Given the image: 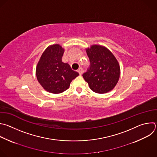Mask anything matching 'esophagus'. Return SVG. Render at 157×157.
Instances as JSON below:
<instances>
[{
  "label": "esophagus",
  "instance_id": "1",
  "mask_svg": "<svg viewBox=\"0 0 157 157\" xmlns=\"http://www.w3.org/2000/svg\"><path fill=\"white\" fill-rule=\"evenodd\" d=\"M78 73H79V75H81L82 74V73H83V69H82V68H79L78 69Z\"/></svg>",
  "mask_w": 157,
  "mask_h": 157
}]
</instances>
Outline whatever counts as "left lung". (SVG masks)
<instances>
[{
	"label": "left lung",
	"instance_id": "obj_1",
	"mask_svg": "<svg viewBox=\"0 0 157 157\" xmlns=\"http://www.w3.org/2000/svg\"><path fill=\"white\" fill-rule=\"evenodd\" d=\"M90 67L82 75L90 89L98 94L107 93L117 85L120 75L118 62L105 47L92 45L86 48Z\"/></svg>",
	"mask_w": 157,
	"mask_h": 157
}]
</instances>
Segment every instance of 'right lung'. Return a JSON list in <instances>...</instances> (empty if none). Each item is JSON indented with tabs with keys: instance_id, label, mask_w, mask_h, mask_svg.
<instances>
[{
	"instance_id": "right-lung-1",
	"label": "right lung",
	"mask_w": 157,
	"mask_h": 157,
	"mask_svg": "<svg viewBox=\"0 0 157 157\" xmlns=\"http://www.w3.org/2000/svg\"><path fill=\"white\" fill-rule=\"evenodd\" d=\"M64 48L59 44L48 46L43 52L36 67V77L47 92L60 94L67 90L79 73L62 60Z\"/></svg>"
}]
</instances>
